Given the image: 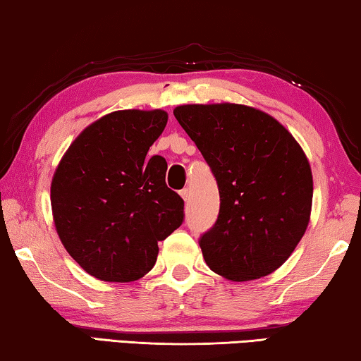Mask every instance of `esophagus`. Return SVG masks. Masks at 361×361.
Listing matches in <instances>:
<instances>
[{"label":"esophagus","mask_w":361,"mask_h":361,"mask_svg":"<svg viewBox=\"0 0 361 361\" xmlns=\"http://www.w3.org/2000/svg\"><path fill=\"white\" fill-rule=\"evenodd\" d=\"M180 196L185 199V202H188L190 201V197H191V194H190V190H188V188H185V190H181L180 191Z\"/></svg>","instance_id":"esophagus-1"}]
</instances>
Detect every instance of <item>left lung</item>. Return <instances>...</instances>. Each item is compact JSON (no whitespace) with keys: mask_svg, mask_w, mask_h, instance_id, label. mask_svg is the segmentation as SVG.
<instances>
[{"mask_svg":"<svg viewBox=\"0 0 361 361\" xmlns=\"http://www.w3.org/2000/svg\"><path fill=\"white\" fill-rule=\"evenodd\" d=\"M173 116L219 183V219L199 241L205 263L238 283L278 270L310 221L313 176L304 149L250 106L185 104Z\"/></svg>","mask_w":361,"mask_h":361,"instance_id":"1","label":"left lung"}]
</instances>
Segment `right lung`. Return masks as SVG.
I'll return each mask as SVG.
<instances>
[{"label":"right lung","mask_w":361,"mask_h":361,"mask_svg":"<svg viewBox=\"0 0 361 361\" xmlns=\"http://www.w3.org/2000/svg\"><path fill=\"white\" fill-rule=\"evenodd\" d=\"M162 109H127L88 125L51 181L62 245L91 276L131 283L156 265L159 241L183 221V199L165 185L167 162L147 151L167 125Z\"/></svg>","instance_id":"obj_1"}]
</instances>
